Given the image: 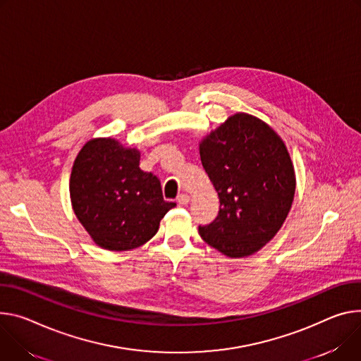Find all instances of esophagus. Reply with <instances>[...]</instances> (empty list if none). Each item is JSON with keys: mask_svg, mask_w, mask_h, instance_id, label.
I'll use <instances>...</instances> for the list:
<instances>
[{"mask_svg": "<svg viewBox=\"0 0 361 361\" xmlns=\"http://www.w3.org/2000/svg\"><path fill=\"white\" fill-rule=\"evenodd\" d=\"M188 202H190V195H187V194H180L177 197V203L180 206H187Z\"/></svg>", "mask_w": 361, "mask_h": 361, "instance_id": "esophagus-1", "label": "esophagus"}]
</instances>
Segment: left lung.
I'll list each match as a JSON object with an SVG mask.
<instances>
[{
	"label": "left lung",
	"mask_w": 361,
	"mask_h": 361,
	"mask_svg": "<svg viewBox=\"0 0 361 361\" xmlns=\"http://www.w3.org/2000/svg\"><path fill=\"white\" fill-rule=\"evenodd\" d=\"M200 158L219 195L217 217L199 233L228 257L264 247L283 224L295 194L285 144L265 122L236 114L200 144Z\"/></svg>",
	"instance_id": "left-lung-1"
}]
</instances>
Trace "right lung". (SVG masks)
I'll use <instances>...</instances> for the list:
<instances>
[{"instance_id":"right-lung-1","label":"right lung","mask_w":361,"mask_h":361,"mask_svg":"<svg viewBox=\"0 0 361 361\" xmlns=\"http://www.w3.org/2000/svg\"><path fill=\"white\" fill-rule=\"evenodd\" d=\"M140 151L112 138L92 140L78 154L71 176L75 214L96 245L129 250L148 242L176 206L161 183L140 169Z\"/></svg>"}]
</instances>
